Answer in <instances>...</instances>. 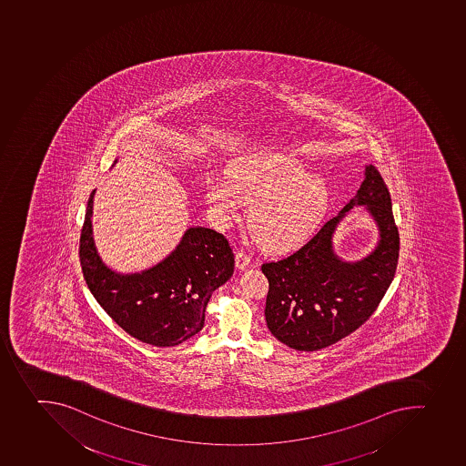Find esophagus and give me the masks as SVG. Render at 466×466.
<instances>
[{"mask_svg": "<svg viewBox=\"0 0 466 466\" xmlns=\"http://www.w3.org/2000/svg\"><path fill=\"white\" fill-rule=\"evenodd\" d=\"M251 261V257L248 256L247 252H236V268H239V270H245V268H249Z\"/></svg>", "mask_w": 466, "mask_h": 466, "instance_id": "esophagus-1", "label": "esophagus"}]
</instances>
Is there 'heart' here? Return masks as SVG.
I'll list each match as a JSON object with an SVG mask.
<instances>
[{
    "label": "heart",
    "mask_w": 466,
    "mask_h": 466,
    "mask_svg": "<svg viewBox=\"0 0 466 466\" xmlns=\"http://www.w3.org/2000/svg\"><path fill=\"white\" fill-rule=\"evenodd\" d=\"M206 200L221 227L239 218L242 203L252 205L249 224L257 239L279 251L298 247L317 230L330 188L321 175L307 172L298 157L263 152L233 164L227 177H209Z\"/></svg>",
    "instance_id": "heart-1"
}]
</instances>
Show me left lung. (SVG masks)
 Returning a JSON list of instances; mask_svg holds the SVG:
<instances>
[{
	"label": "left lung",
	"instance_id": "8db88e82",
	"mask_svg": "<svg viewBox=\"0 0 466 466\" xmlns=\"http://www.w3.org/2000/svg\"><path fill=\"white\" fill-rule=\"evenodd\" d=\"M361 205L376 222L378 245L359 261H344L334 249V233ZM399 233L391 198L381 175L366 166L354 198L299 251L261 266L268 281L266 324L279 342L298 351H317L360 328L377 309L393 281Z\"/></svg>",
	"mask_w": 466,
	"mask_h": 466
}]
</instances>
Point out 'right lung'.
<instances>
[{
    "instance_id": "obj_1",
    "label": "right lung",
    "mask_w": 466,
    "mask_h": 466,
    "mask_svg": "<svg viewBox=\"0 0 466 466\" xmlns=\"http://www.w3.org/2000/svg\"><path fill=\"white\" fill-rule=\"evenodd\" d=\"M117 159H115V164ZM91 193L80 235V265L96 302L119 328L154 347H175L205 326L206 305L235 270L224 236L189 227L168 256L140 272L122 273L106 265L94 239Z\"/></svg>"
}]
</instances>
